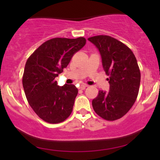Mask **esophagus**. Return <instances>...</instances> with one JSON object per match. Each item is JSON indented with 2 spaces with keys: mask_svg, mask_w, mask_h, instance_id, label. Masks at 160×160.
<instances>
[{
  "mask_svg": "<svg viewBox=\"0 0 160 160\" xmlns=\"http://www.w3.org/2000/svg\"><path fill=\"white\" fill-rule=\"evenodd\" d=\"M88 86V85H86V84H83V83H82L81 85L80 86V89H86V87H87Z\"/></svg>",
  "mask_w": 160,
  "mask_h": 160,
  "instance_id": "esophagus-1",
  "label": "esophagus"
}]
</instances>
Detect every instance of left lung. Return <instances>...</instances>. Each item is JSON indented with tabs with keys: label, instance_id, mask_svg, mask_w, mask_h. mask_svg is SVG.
<instances>
[{
	"label": "left lung",
	"instance_id": "obj_1",
	"mask_svg": "<svg viewBox=\"0 0 160 160\" xmlns=\"http://www.w3.org/2000/svg\"><path fill=\"white\" fill-rule=\"evenodd\" d=\"M98 49L110 84L108 92L99 91L92 108L106 120L120 119L131 109L138 95L141 72L135 55L126 45L111 36L88 38Z\"/></svg>",
	"mask_w": 160,
	"mask_h": 160
}]
</instances>
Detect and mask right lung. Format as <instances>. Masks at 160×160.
<instances>
[{
    "label": "right lung",
    "mask_w": 160,
    "mask_h": 160,
    "mask_svg": "<svg viewBox=\"0 0 160 160\" xmlns=\"http://www.w3.org/2000/svg\"><path fill=\"white\" fill-rule=\"evenodd\" d=\"M84 38H56L44 42L28 58L22 85L28 104L49 123H59L71 115L78 89L74 85H57L55 80L73 56L86 44Z\"/></svg>",
    "instance_id": "right-lung-1"
}]
</instances>
